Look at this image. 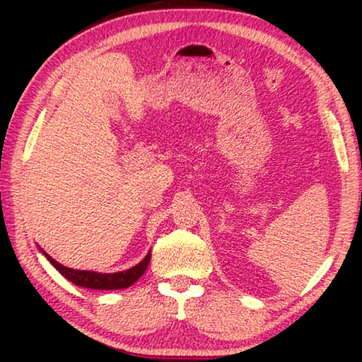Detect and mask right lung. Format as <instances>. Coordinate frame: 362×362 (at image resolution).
<instances>
[{"label":"right lung","mask_w":362,"mask_h":362,"mask_svg":"<svg viewBox=\"0 0 362 362\" xmlns=\"http://www.w3.org/2000/svg\"><path fill=\"white\" fill-rule=\"evenodd\" d=\"M41 254L46 257V259L51 262V265L56 269L59 274H61L64 279L72 281L74 285L83 286V288H92V290H120V288H128V286L135 284V281L140 279V276L145 274L148 264L151 260V250L148 252L140 264L128 270L115 272V274H98V272L92 270H76L69 269V267L59 264L57 260H54L51 255H47L41 247H39Z\"/></svg>","instance_id":"right-lung-1"}]
</instances>
